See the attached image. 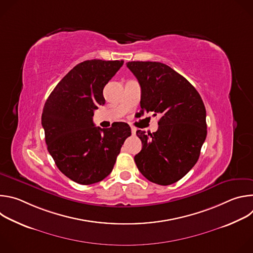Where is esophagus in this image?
Returning a JSON list of instances; mask_svg holds the SVG:
<instances>
[{"instance_id": "1", "label": "esophagus", "mask_w": 253, "mask_h": 253, "mask_svg": "<svg viewBox=\"0 0 253 253\" xmlns=\"http://www.w3.org/2000/svg\"><path fill=\"white\" fill-rule=\"evenodd\" d=\"M131 132H132V134H135L136 133V128L131 127Z\"/></svg>"}]
</instances>
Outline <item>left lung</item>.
I'll return each instance as SVG.
<instances>
[{"label":"left lung","instance_id":"obj_1","mask_svg":"<svg viewBox=\"0 0 253 253\" xmlns=\"http://www.w3.org/2000/svg\"><path fill=\"white\" fill-rule=\"evenodd\" d=\"M141 87L142 112L160 114L158 130H138L142 150L134 160L144 177L170 185L196 164L207 135L206 110L196 89L160 62H128Z\"/></svg>","mask_w":253,"mask_h":253}]
</instances>
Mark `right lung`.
I'll use <instances>...</instances> for the list:
<instances>
[{
    "instance_id": "1",
    "label": "right lung",
    "mask_w": 253,
    "mask_h": 253,
    "mask_svg": "<svg viewBox=\"0 0 253 253\" xmlns=\"http://www.w3.org/2000/svg\"><path fill=\"white\" fill-rule=\"evenodd\" d=\"M124 61L87 60L72 69L48 97L42 114L47 148L59 170L89 185L109 175L126 138L127 123L96 127L94 111L105 104L103 89Z\"/></svg>"
}]
</instances>
